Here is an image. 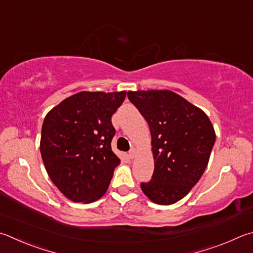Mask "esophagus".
Segmentation results:
<instances>
[{"label":"esophagus","mask_w":253,"mask_h":253,"mask_svg":"<svg viewBox=\"0 0 253 253\" xmlns=\"http://www.w3.org/2000/svg\"><path fill=\"white\" fill-rule=\"evenodd\" d=\"M136 155H137V150L135 148H131L129 150V153H128V156H129L130 159H134L136 157Z\"/></svg>","instance_id":"34e87169"}]
</instances>
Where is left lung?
Listing matches in <instances>:
<instances>
[{
  "label": "left lung",
  "mask_w": 253,
  "mask_h": 253,
  "mask_svg": "<svg viewBox=\"0 0 253 253\" xmlns=\"http://www.w3.org/2000/svg\"><path fill=\"white\" fill-rule=\"evenodd\" d=\"M128 99L148 123L155 169L140 187L158 205L182 199L203 176L215 141L208 116L170 90L128 91Z\"/></svg>",
  "instance_id": "obj_1"
}]
</instances>
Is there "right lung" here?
Masks as SVG:
<instances>
[{
    "label": "right lung",
    "mask_w": 253,
    "mask_h": 253,
    "mask_svg": "<svg viewBox=\"0 0 253 253\" xmlns=\"http://www.w3.org/2000/svg\"><path fill=\"white\" fill-rule=\"evenodd\" d=\"M126 91H81L64 99L44 119L41 155L50 180L74 203L98 200L119 158L113 153V114Z\"/></svg>",
    "instance_id": "add662e5"
}]
</instances>
